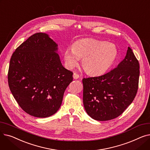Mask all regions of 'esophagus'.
I'll list each match as a JSON object with an SVG mask.
<instances>
[{"instance_id":"34e87169","label":"esophagus","mask_w":150,"mask_h":150,"mask_svg":"<svg viewBox=\"0 0 150 150\" xmlns=\"http://www.w3.org/2000/svg\"><path fill=\"white\" fill-rule=\"evenodd\" d=\"M79 75H78V74H76V73H74V75H73V78H74V79H75V80H76V79H78V78H79Z\"/></svg>"}]
</instances>
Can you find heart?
<instances>
[{"label": "heart", "instance_id": "1", "mask_svg": "<svg viewBox=\"0 0 150 150\" xmlns=\"http://www.w3.org/2000/svg\"><path fill=\"white\" fill-rule=\"evenodd\" d=\"M117 56L118 49L114 44L93 39L78 41L73 44L72 49H67L64 53L66 64L69 69L74 68L79 58H83V69L86 73L92 75L105 73Z\"/></svg>", "mask_w": 150, "mask_h": 150}]
</instances>
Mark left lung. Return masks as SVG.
<instances>
[{
	"mask_svg": "<svg viewBox=\"0 0 150 150\" xmlns=\"http://www.w3.org/2000/svg\"><path fill=\"white\" fill-rule=\"evenodd\" d=\"M139 63L128 47L117 67L98 76L83 78V104L93 119L106 121L121 115L134 99L138 89Z\"/></svg>",
	"mask_w": 150,
	"mask_h": 150,
	"instance_id": "obj_1",
	"label": "left lung"
}]
</instances>
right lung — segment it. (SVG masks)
Listing matches in <instances>:
<instances>
[{
	"label": "right lung",
	"mask_w": 150,
	"mask_h": 150,
	"mask_svg": "<svg viewBox=\"0 0 150 150\" xmlns=\"http://www.w3.org/2000/svg\"><path fill=\"white\" fill-rule=\"evenodd\" d=\"M58 44L49 36L38 33L13 53L8 81L20 107L33 117L45 118L59 109L73 73L61 64Z\"/></svg>",
	"instance_id": "add662e5"
}]
</instances>
